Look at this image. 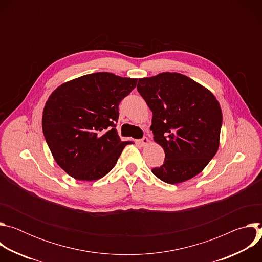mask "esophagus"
Masks as SVG:
<instances>
[{
	"mask_svg": "<svg viewBox=\"0 0 262 262\" xmlns=\"http://www.w3.org/2000/svg\"><path fill=\"white\" fill-rule=\"evenodd\" d=\"M138 143H139L140 145H142V146H146V145H148V143H149V139H148L147 137H144L143 139L139 140Z\"/></svg>",
	"mask_w": 262,
	"mask_h": 262,
	"instance_id": "1",
	"label": "esophagus"
}]
</instances>
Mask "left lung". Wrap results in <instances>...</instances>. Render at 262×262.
<instances>
[{"label": "left lung", "mask_w": 262, "mask_h": 262, "mask_svg": "<svg viewBox=\"0 0 262 262\" xmlns=\"http://www.w3.org/2000/svg\"><path fill=\"white\" fill-rule=\"evenodd\" d=\"M138 92L152 112L155 141L165 161L152 173L170 184L199 174L217 151L222 110L214 95L177 72L139 79Z\"/></svg>", "instance_id": "1"}]
</instances>
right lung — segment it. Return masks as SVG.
I'll list each match as a JSON object with an SVG mask.
<instances>
[{"mask_svg":"<svg viewBox=\"0 0 262 262\" xmlns=\"http://www.w3.org/2000/svg\"><path fill=\"white\" fill-rule=\"evenodd\" d=\"M137 79L95 72L59 86L46 102L42 130L57 164L71 177L92 181L116 165L123 148L116 127L120 101Z\"/></svg>","mask_w":262,"mask_h":262,"instance_id":"obj_1","label":"right lung"}]
</instances>
